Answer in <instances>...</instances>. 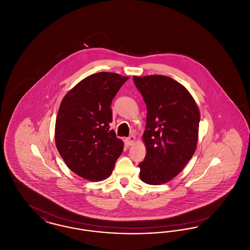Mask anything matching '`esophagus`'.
<instances>
[{
  "instance_id": "esophagus-1",
  "label": "esophagus",
  "mask_w": 250,
  "mask_h": 250,
  "mask_svg": "<svg viewBox=\"0 0 250 250\" xmlns=\"http://www.w3.org/2000/svg\"><path fill=\"white\" fill-rule=\"evenodd\" d=\"M134 142H135V137L134 136H130V137H128L125 140V143L126 145H132V144H134Z\"/></svg>"
}]
</instances>
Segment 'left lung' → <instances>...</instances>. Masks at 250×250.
Listing matches in <instances>:
<instances>
[{
	"label": "left lung",
	"instance_id": "left-lung-1",
	"mask_svg": "<svg viewBox=\"0 0 250 250\" xmlns=\"http://www.w3.org/2000/svg\"><path fill=\"white\" fill-rule=\"evenodd\" d=\"M147 107L143 142L146 155L139 164L140 177L149 185L168 182L194 155L200 111L189 92L166 76L133 78Z\"/></svg>",
	"mask_w": 250,
	"mask_h": 250
}]
</instances>
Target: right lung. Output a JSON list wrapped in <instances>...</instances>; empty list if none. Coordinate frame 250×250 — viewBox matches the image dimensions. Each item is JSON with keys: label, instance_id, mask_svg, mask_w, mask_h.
I'll list each match as a JSON object with an SVG mask.
<instances>
[{"label": "right lung", "instance_id": "1", "mask_svg": "<svg viewBox=\"0 0 250 250\" xmlns=\"http://www.w3.org/2000/svg\"><path fill=\"white\" fill-rule=\"evenodd\" d=\"M127 80L116 73H95L77 84L61 103L56 146L67 167L83 178H107L123 152L124 143L110 130V105Z\"/></svg>", "mask_w": 250, "mask_h": 250}]
</instances>
